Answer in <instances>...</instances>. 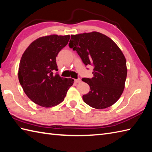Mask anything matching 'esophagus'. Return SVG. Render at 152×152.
I'll use <instances>...</instances> for the list:
<instances>
[{
    "label": "esophagus",
    "mask_w": 152,
    "mask_h": 152,
    "mask_svg": "<svg viewBox=\"0 0 152 152\" xmlns=\"http://www.w3.org/2000/svg\"><path fill=\"white\" fill-rule=\"evenodd\" d=\"M74 82H75L76 83H80V82H81V79H80V78L75 79V80H74Z\"/></svg>",
    "instance_id": "34e87169"
}]
</instances>
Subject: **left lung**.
Returning <instances> with one entry per match:
<instances>
[{
	"instance_id": "left-lung-1",
	"label": "left lung",
	"mask_w": 152,
	"mask_h": 152,
	"mask_svg": "<svg viewBox=\"0 0 152 152\" xmlns=\"http://www.w3.org/2000/svg\"><path fill=\"white\" fill-rule=\"evenodd\" d=\"M69 46L85 66H93V78H82L91 90L83 95L84 102L96 109L114 104L124 91L127 78L126 59L121 50L112 39L97 32L71 35Z\"/></svg>"
}]
</instances>
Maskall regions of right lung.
<instances>
[{
	"mask_svg": "<svg viewBox=\"0 0 152 152\" xmlns=\"http://www.w3.org/2000/svg\"><path fill=\"white\" fill-rule=\"evenodd\" d=\"M69 39L70 35L40 37L29 45L21 57L19 83L28 97L43 107L59 104L73 85V79L61 78L57 72L56 57Z\"/></svg>",
	"mask_w": 152,
	"mask_h": 152,
	"instance_id": "obj_1",
	"label": "right lung"
}]
</instances>
